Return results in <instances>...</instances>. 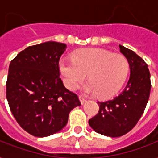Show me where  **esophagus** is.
Wrapping results in <instances>:
<instances>
[{"label": "esophagus", "instance_id": "esophagus-1", "mask_svg": "<svg viewBox=\"0 0 158 158\" xmlns=\"http://www.w3.org/2000/svg\"><path fill=\"white\" fill-rule=\"evenodd\" d=\"M79 100H80V102H81V103H85V102H86V98H85L84 97H82V96H79Z\"/></svg>", "mask_w": 158, "mask_h": 158}]
</instances>
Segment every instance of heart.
<instances>
[{"label":"heart","instance_id":"obj_1","mask_svg":"<svg viewBox=\"0 0 158 158\" xmlns=\"http://www.w3.org/2000/svg\"><path fill=\"white\" fill-rule=\"evenodd\" d=\"M59 70L64 85L75 90L88 74V82L83 86L85 93L108 98L123 86L129 72V61L122 54H114L101 48L82 49L73 55V60L62 58Z\"/></svg>","mask_w":158,"mask_h":158}]
</instances>
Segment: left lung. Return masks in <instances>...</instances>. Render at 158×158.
<instances>
[{
	"label": "left lung",
	"instance_id": "8db88e82",
	"mask_svg": "<svg viewBox=\"0 0 158 158\" xmlns=\"http://www.w3.org/2000/svg\"><path fill=\"white\" fill-rule=\"evenodd\" d=\"M119 47L130 65L128 82L113 99L98 102V114L89 120V125L97 133L113 138L122 136L135 127L145 110L152 87L148 65L133 50Z\"/></svg>",
	"mask_w": 158,
	"mask_h": 158
}]
</instances>
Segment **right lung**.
Masks as SVG:
<instances>
[{
  "instance_id": "obj_1",
  "label": "right lung",
  "mask_w": 158,
  "mask_h": 158,
  "mask_svg": "<svg viewBox=\"0 0 158 158\" xmlns=\"http://www.w3.org/2000/svg\"><path fill=\"white\" fill-rule=\"evenodd\" d=\"M66 47L51 41L29 46L10 63L6 99L19 125L33 136L59 132L70 111L81 105L78 95L60 78L59 60Z\"/></svg>"
}]
</instances>
